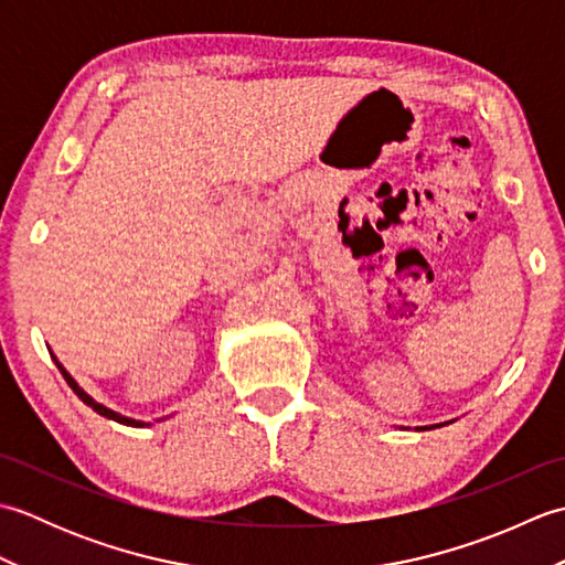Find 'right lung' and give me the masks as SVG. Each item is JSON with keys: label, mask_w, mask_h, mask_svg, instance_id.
Returning <instances> with one entry per match:
<instances>
[{"label": "right lung", "mask_w": 565, "mask_h": 565, "mask_svg": "<svg viewBox=\"0 0 565 565\" xmlns=\"http://www.w3.org/2000/svg\"><path fill=\"white\" fill-rule=\"evenodd\" d=\"M53 362L57 364V369H60V374L65 376V381H67V386L77 393V398L84 403V405H89L94 413H99L102 417H109V419H114V423H121V425H128V427H148V425H152V423H142V419H134V417H126V415H121V413H114L111 407H106V405H102V403H97L92 398V395L84 391V388H79V383L72 379L70 374H67V369L57 362V359L53 356ZM160 419H164V417H160ZM158 419V423H160Z\"/></svg>", "instance_id": "1"}]
</instances>
